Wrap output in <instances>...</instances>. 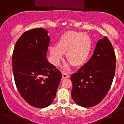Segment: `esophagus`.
<instances>
[{
	"mask_svg": "<svg viewBox=\"0 0 124 124\" xmlns=\"http://www.w3.org/2000/svg\"><path fill=\"white\" fill-rule=\"evenodd\" d=\"M62 78H70V75H69V74H67V73H63L62 74Z\"/></svg>",
	"mask_w": 124,
	"mask_h": 124,
	"instance_id": "esophagus-1",
	"label": "esophagus"
}]
</instances>
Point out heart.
<instances>
[{
  "mask_svg": "<svg viewBox=\"0 0 124 124\" xmlns=\"http://www.w3.org/2000/svg\"><path fill=\"white\" fill-rule=\"evenodd\" d=\"M92 39L86 33L69 31L63 34L56 46L50 48L53 63L58 66L66 53V58L73 66H82L88 58L92 49Z\"/></svg>",
  "mask_w": 124,
  "mask_h": 124,
  "instance_id": "1",
  "label": "heart"
}]
</instances>
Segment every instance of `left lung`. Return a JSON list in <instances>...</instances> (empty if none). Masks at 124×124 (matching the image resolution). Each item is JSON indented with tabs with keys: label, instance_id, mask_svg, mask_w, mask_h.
Wrapping results in <instances>:
<instances>
[{
	"label": "left lung",
	"instance_id": "1",
	"mask_svg": "<svg viewBox=\"0 0 124 124\" xmlns=\"http://www.w3.org/2000/svg\"><path fill=\"white\" fill-rule=\"evenodd\" d=\"M115 69V51L109 39L105 36L98 41L88 62L71 76L73 101L85 108L99 103L109 90Z\"/></svg>",
	"mask_w": 124,
	"mask_h": 124
}]
</instances>
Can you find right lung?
Instances as JSON below:
<instances>
[{"label":"right lung","mask_w":124,"mask_h":124,"mask_svg":"<svg viewBox=\"0 0 124 124\" xmlns=\"http://www.w3.org/2000/svg\"><path fill=\"white\" fill-rule=\"evenodd\" d=\"M42 28L26 31L16 42L12 69L18 92L28 104L43 108L53 102L62 73L48 62L46 52L50 38Z\"/></svg>","instance_id":"obj_1"}]
</instances>
